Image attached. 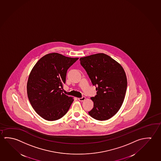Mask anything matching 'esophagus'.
<instances>
[{
  "label": "esophagus",
  "instance_id": "obj_1",
  "mask_svg": "<svg viewBox=\"0 0 161 161\" xmlns=\"http://www.w3.org/2000/svg\"><path fill=\"white\" fill-rule=\"evenodd\" d=\"M85 99H86V97H79L78 98V99L80 102H82V101H84V100H85Z\"/></svg>",
  "mask_w": 161,
  "mask_h": 161
}]
</instances>
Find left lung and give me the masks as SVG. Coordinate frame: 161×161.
Returning a JSON list of instances; mask_svg holds the SVG:
<instances>
[{
  "instance_id": "8db88e82",
  "label": "left lung",
  "mask_w": 161,
  "mask_h": 161,
  "mask_svg": "<svg viewBox=\"0 0 161 161\" xmlns=\"http://www.w3.org/2000/svg\"><path fill=\"white\" fill-rule=\"evenodd\" d=\"M80 64L96 86L97 95L91 97L94 107L89 112L93 119H111L121 108L126 94L127 78L121 64L104 53L82 57Z\"/></svg>"
}]
</instances>
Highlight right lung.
Instances as JSON below:
<instances>
[{"label": "right lung", "instance_id": "add662e5", "mask_svg": "<svg viewBox=\"0 0 161 161\" xmlns=\"http://www.w3.org/2000/svg\"><path fill=\"white\" fill-rule=\"evenodd\" d=\"M79 59L50 53L40 58L30 74L27 92L32 108L47 121H55L66 114L74 101L64 94L67 69Z\"/></svg>", "mask_w": 161, "mask_h": 161}]
</instances>
